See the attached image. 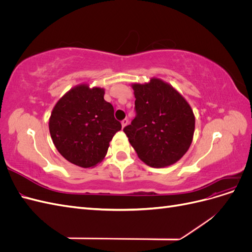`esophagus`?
Masks as SVG:
<instances>
[{
  "instance_id": "esophagus-1",
  "label": "esophagus",
  "mask_w": 252,
  "mask_h": 252,
  "mask_svg": "<svg viewBox=\"0 0 252 252\" xmlns=\"http://www.w3.org/2000/svg\"><path fill=\"white\" fill-rule=\"evenodd\" d=\"M122 127H123V128H125L127 125H128V120L127 119H124L123 121H122Z\"/></svg>"
}]
</instances>
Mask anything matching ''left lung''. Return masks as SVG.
<instances>
[{"mask_svg": "<svg viewBox=\"0 0 252 252\" xmlns=\"http://www.w3.org/2000/svg\"><path fill=\"white\" fill-rule=\"evenodd\" d=\"M136 116L124 128L139 158L155 168L183 158L193 140L195 118L191 106L167 82L151 78L132 83Z\"/></svg>", "mask_w": 252, "mask_h": 252, "instance_id": "1", "label": "left lung"}]
</instances>
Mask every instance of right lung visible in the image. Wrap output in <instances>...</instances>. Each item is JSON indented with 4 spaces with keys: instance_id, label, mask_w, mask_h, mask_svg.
I'll list each match as a JSON object with an SVG mask.
<instances>
[{
    "instance_id": "obj_1",
    "label": "right lung",
    "mask_w": 252,
    "mask_h": 252,
    "mask_svg": "<svg viewBox=\"0 0 252 252\" xmlns=\"http://www.w3.org/2000/svg\"><path fill=\"white\" fill-rule=\"evenodd\" d=\"M104 94V88L80 84L60 98L50 114L49 132L56 148L82 168L103 161L113 135L122 128Z\"/></svg>"
}]
</instances>
